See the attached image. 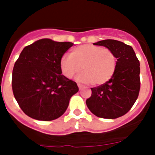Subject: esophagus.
I'll use <instances>...</instances> for the list:
<instances>
[{
  "instance_id": "obj_1",
  "label": "esophagus",
  "mask_w": 155,
  "mask_h": 155,
  "mask_svg": "<svg viewBox=\"0 0 155 155\" xmlns=\"http://www.w3.org/2000/svg\"><path fill=\"white\" fill-rule=\"evenodd\" d=\"M78 87H79L80 90H82L83 88H84L85 86H84V85H83V84H78Z\"/></svg>"
}]
</instances>
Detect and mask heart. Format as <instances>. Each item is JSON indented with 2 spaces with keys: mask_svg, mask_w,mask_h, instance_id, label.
I'll use <instances>...</instances> for the list:
<instances>
[{
  "mask_svg": "<svg viewBox=\"0 0 155 155\" xmlns=\"http://www.w3.org/2000/svg\"><path fill=\"white\" fill-rule=\"evenodd\" d=\"M117 63V59L113 51L92 44L75 47L71 55L63 56L59 62L64 76L71 79L82 68L83 72L78 76V80L94 86L104 84L113 77Z\"/></svg>",
  "mask_w": 155,
  "mask_h": 155,
  "instance_id": "obj_1",
  "label": "heart"
}]
</instances>
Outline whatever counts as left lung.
I'll use <instances>...</instances> for the list:
<instances>
[{"instance_id":"1","label":"left lung","mask_w":155,"mask_h":155,"mask_svg":"<svg viewBox=\"0 0 155 155\" xmlns=\"http://www.w3.org/2000/svg\"><path fill=\"white\" fill-rule=\"evenodd\" d=\"M113 51L117 58L115 73L108 82L91 87L92 95L86 104L94 115L115 119L125 115L137 101L140 91V63L129 45L113 39L93 43Z\"/></svg>"}]
</instances>
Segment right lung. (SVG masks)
I'll use <instances>...</instances> for the list:
<instances>
[{
  "label": "right lung",
  "mask_w": 155,
  "mask_h": 155,
  "mask_svg": "<svg viewBox=\"0 0 155 155\" xmlns=\"http://www.w3.org/2000/svg\"><path fill=\"white\" fill-rule=\"evenodd\" d=\"M74 43L43 38L25 47L12 75L13 96L30 117L52 120L65 113L79 91L76 83L62 75L60 58Z\"/></svg>",
  "instance_id": "right-lung-1"
}]
</instances>
